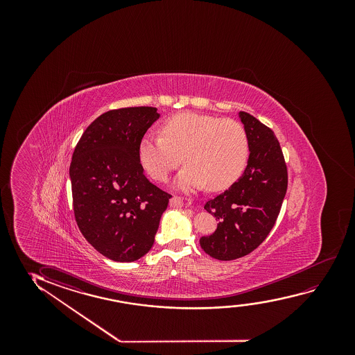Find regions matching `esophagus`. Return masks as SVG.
I'll use <instances>...</instances> for the list:
<instances>
[{"mask_svg":"<svg viewBox=\"0 0 355 355\" xmlns=\"http://www.w3.org/2000/svg\"><path fill=\"white\" fill-rule=\"evenodd\" d=\"M171 207H180L183 206V200L180 199V196H173L170 200Z\"/></svg>","mask_w":355,"mask_h":355,"instance_id":"1","label":"esophagus"}]
</instances>
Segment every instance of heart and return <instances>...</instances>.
<instances>
[{
    "label": "heart",
    "instance_id": "1",
    "mask_svg": "<svg viewBox=\"0 0 355 355\" xmlns=\"http://www.w3.org/2000/svg\"><path fill=\"white\" fill-rule=\"evenodd\" d=\"M161 136L141 138L138 156L153 180L164 182L180 165L175 184L189 190L207 185L222 190L241 175L248 159V138L240 122L232 119L180 112L167 119Z\"/></svg>",
    "mask_w": 355,
    "mask_h": 355
}]
</instances>
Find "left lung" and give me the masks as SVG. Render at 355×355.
<instances>
[{"label":"left lung","instance_id":"left-lung-1","mask_svg":"<svg viewBox=\"0 0 355 355\" xmlns=\"http://www.w3.org/2000/svg\"><path fill=\"white\" fill-rule=\"evenodd\" d=\"M239 116L248 138V166L229 189L205 205L219 223L200 239L205 252L219 261L243 257L266 240L287 190L286 164L274 132L248 112Z\"/></svg>","mask_w":355,"mask_h":355}]
</instances>
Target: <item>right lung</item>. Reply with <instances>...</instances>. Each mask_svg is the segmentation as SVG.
I'll list each match as a JSON object with an SVG mask.
<instances>
[{
	"label": "right lung",
	"mask_w": 355,
	"mask_h": 355,
	"mask_svg": "<svg viewBox=\"0 0 355 355\" xmlns=\"http://www.w3.org/2000/svg\"><path fill=\"white\" fill-rule=\"evenodd\" d=\"M159 117L153 107L109 110L86 128L73 150L69 175L78 229L116 262L149 252L172 198L149 182L138 156L141 138Z\"/></svg>",
	"instance_id": "right-lung-1"
}]
</instances>
